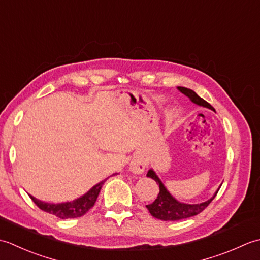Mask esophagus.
I'll return each instance as SVG.
<instances>
[{
	"label": "esophagus",
	"mask_w": 260,
	"mask_h": 260,
	"mask_svg": "<svg viewBox=\"0 0 260 260\" xmlns=\"http://www.w3.org/2000/svg\"><path fill=\"white\" fill-rule=\"evenodd\" d=\"M129 170L135 174H141L144 172L145 163L142 158H134L129 164Z\"/></svg>",
	"instance_id": "esophagus-1"
}]
</instances>
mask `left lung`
I'll return each mask as SVG.
<instances>
[{"instance_id": "left-lung-1", "label": "left lung", "mask_w": 260, "mask_h": 260, "mask_svg": "<svg viewBox=\"0 0 260 260\" xmlns=\"http://www.w3.org/2000/svg\"><path fill=\"white\" fill-rule=\"evenodd\" d=\"M178 89L182 93H184L185 96L189 97L193 103L199 105V106H203V107L214 110V108L211 106V105L204 101V99H202L201 97H199L194 91L189 89V88L178 87ZM146 176L155 180V182L159 186V193L157 194L155 201L151 204H147L146 208L154 218L163 220V221H176V220L186 219V218L193 217V215L199 214L200 212H202L210 203H211V201L218 193L217 191L210 200L202 203H198V204L182 203V202H179L178 200H175V199L170 194L169 191L165 189V186L163 185L161 180L158 179V176L155 174V172H154L153 170L148 171Z\"/></svg>"}]
</instances>
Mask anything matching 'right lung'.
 Here are the masks:
<instances>
[{"mask_svg": "<svg viewBox=\"0 0 260 260\" xmlns=\"http://www.w3.org/2000/svg\"><path fill=\"white\" fill-rule=\"evenodd\" d=\"M104 183H105V181L99 182L98 184L92 186L91 189L86 193V194H84L78 199H76V200L71 201V202L54 204V203L42 202L32 196H30V198L32 199V201L35 202L39 208L43 210V211L54 214L56 217H58L60 219L79 218V217H81V215H84L86 212H88V210L93 207V204H95V202L97 200L98 194H99V192H101V189H102Z\"/></svg>", "mask_w": 260, "mask_h": 260, "instance_id": "1", "label": "right lung"}]
</instances>
